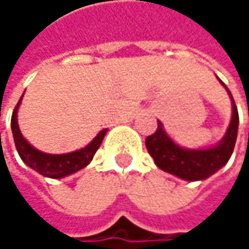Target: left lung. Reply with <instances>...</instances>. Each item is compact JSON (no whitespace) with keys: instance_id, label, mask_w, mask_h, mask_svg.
<instances>
[{"instance_id":"left-lung-1","label":"left lung","mask_w":249,"mask_h":249,"mask_svg":"<svg viewBox=\"0 0 249 249\" xmlns=\"http://www.w3.org/2000/svg\"><path fill=\"white\" fill-rule=\"evenodd\" d=\"M225 89L228 90L232 101V118L225 132L224 138L213 147L205 150H190L177 145L164 131L163 124L157 121V129L153 135L145 138V147L154 163L163 172L174 174L187 181L205 180L209 176L222 169L232 156L236 135H238V109L233 98L224 82L219 79Z\"/></svg>"}]
</instances>
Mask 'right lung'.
Wrapping results in <instances>:
<instances>
[{
  "mask_svg": "<svg viewBox=\"0 0 249 249\" xmlns=\"http://www.w3.org/2000/svg\"><path fill=\"white\" fill-rule=\"evenodd\" d=\"M23 99V96H21ZM21 99L18 101L13 117H11V129H13V137H14V142H16V148L21 157V160L24 161L28 167H31L33 170H36L37 173H40L44 177H50V178H62L66 177L69 174H73L79 172L80 169L86 167L96 150L99 148L105 134L108 132V129H102L99 131V134L83 148L76 150L73 153H68V154H47L43 153L37 148H34L20 131V126L17 123V112H18V107L21 104Z\"/></svg>",
  "mask_w": 249,
  "mask_h": 249,
  "instance_id": "right-lung-1",
  "label": "right lung"
}]
</instances>
